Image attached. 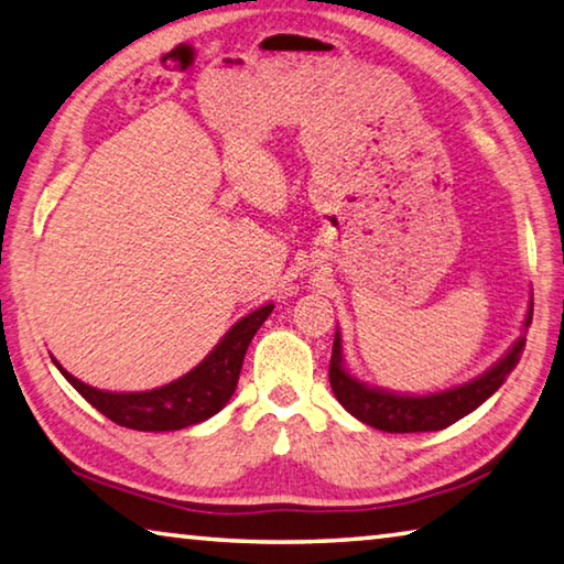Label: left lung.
<instances>
[{"instance_id": "obj_1", "label": "left lung", "mask_w": 564, "mask_h": 564, "mask_svg": "<svg viewBox=\"0 0 564 564\" xmlns=\"http://www.w3.org/2000/svg\"><path fill=\"white\" fill-rule=\"evenodd\" d=\"M532 323V303L528 308V318H524V328ZM524 348V336L505 352V358L488 370V373L477 376L470 383L455 386L441 390V393L431 395H400L390 393L383 388H368L352 378L346 368H343V348H340V333H336L333 340V356H330V388L338 403L356 415L362 423L386 433H431L443 431V427L453 425L455 420L473 413L477 405H482L495 390H498L510 370L518 366L520 352Z\"/></svg>"}]
</instances>
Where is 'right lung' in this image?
I'll return each mask as SVG.
<instances>
[{"instance_id": "1", "label": "right lung", "mask_w": 564, "mask_h": 564, "mask_svg": "<svg viewBox=\"0 0 564 564\" xmlns=\"http://www.w3.org/2000/svg\"><path fill=\"white\" fill-rule=\"evenodd\" d=\"M271 311L273 303L248 313L194 370H188L186 376H181L174 383L144 390V393L97 390L82 383L72 373H66L59 362L54 358L52 360L62 370V376L79 390V395L117 425L147 433L181 431V427L204 423V420L216 415L231 400L238 376H241L248 343L256 336V330L263 326V321L271 316Z\"/></svg>"}]
</instances>
